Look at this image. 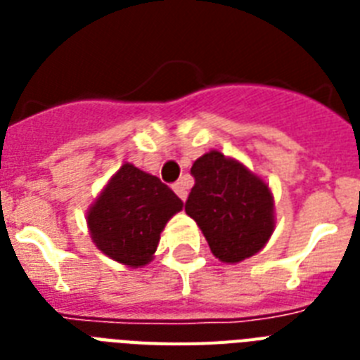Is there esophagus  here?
<instances>
[{"label": "esophagus", "mask_w": 360, "mask_h": 360, "mask_svg": "<svg viewBox=\"0 0 360 360\" xmlns=\"http://www.w3.org/2000/svg\"><path fill=\"white\" fill-rule=\"evenodd\" d=\"M174 191H175V194H177V196H179L183 202H185V200H186V186H185V183H183V181H177V183H175Z\"/></svg>", "instance_id": "34e87169"}]
</instances>
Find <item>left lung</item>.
I'll return each mask as SVG.
<instances>
[{"mask_svg":"<svg viewBox=\"0 0 360 360\" xmlns=\"http://www.w3.org/2000/svg\"><path fill=\"white\" fill-rule=\"evenodd\" d=\"M185 211L196 220L214 257L239 263L267 245L274 231V200L265 181L245 164L209 151L192 164Z\"/></svg>","mask_w":360,"mask_h":360,"instance_id":"1","label":"left lung"}]
</instances>
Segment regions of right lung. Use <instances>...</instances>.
Segmentation results:
<instances>
[{"label":"right lung","instance_id":"obj_1","mask_svg":"<svg viewBox=\"0 0 360 360\" xmlns=\"http://www.w3.org/2000/svg\"><path fill=\"white\" fill-rule=\"evenodd\" d=\"M183 202L158 177L124 162L87 209L97 248L114 262L138 269L151 262L164 226Z\"/></svg>","mask_w":360,"mask_h":360}]
</instances>
